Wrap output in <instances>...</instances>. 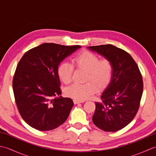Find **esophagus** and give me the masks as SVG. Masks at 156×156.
I'll return each instance as SVG.
<instances>
[{"instance_id": "34e87169", "label": "esophagus", "mask_w": 156, "mask_h": 156, "mask_svg": "<svg viewBox=\"0 0 156 156\" xmlns=\"http://www.w3.org/2000/svg\"><path fill=\"white\" fill-rule=\"evenodd\" d=\"M82 102H84V101H78V100H74V103L76 104H78V103H82Z\"/></svg>"}]
</instances>
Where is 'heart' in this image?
<instances>
[{"instance_id":"1","label":"heart","mask_w":156,"mask_h":156,"mask_svg":"<svg viewBox=\"0 0 156 156\" xmlns=\"http://www.w3.org/2000/svg\"><path fill=\"white\" fill-rule=\"evenodd\" d=\"M73 64L87 72L85 81L90 82L84 84L75 83L66 88V94L75 100L82 101L88 98L94 93L96 88L98 90L104 88L112 78L113 67L111 61L107 59L99 60L97 55L88 51L78 54L73 59ZM72 72L73 66L68 62H62L58 68L59 77L65 84L71 81Z\"/></svg>"}]
</instances>
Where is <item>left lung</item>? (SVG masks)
<instances>
[{
    "mask_svg": "<svg viewBox=\"0 0 156 156\" xmlns=\"http://www.w3.org/2000/svg\"><path fill=\"white\" fill-rule=\"evenodd\" d=\"M88 49L110 60L113 67L101 101L95 102L92 121L105 131H117L131 122L137 114L144 88L141 74L133 58L120 48L107 44Z\"/></svg>",
    "mask_w": 156,
    "mask_h": 156,
    "instance_id": "obj_1",
    "label": "left lung"
}]
</instances>
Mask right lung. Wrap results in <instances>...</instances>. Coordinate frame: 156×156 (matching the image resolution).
<instances>
[{"mask_svg": "<svg viewBox=\"0 0 156 156\" xmlns=\"http://www.w3.org/2000/svg\"><path fill=\"white\" fill-rule=\"evenodd\" d=\"M80 48L46 43L26 52L19 61L13 92L20 115L31 127L52 130L68 119L74 102L61 96L58 68Z\"/></svg>", "mask_w": 156, "mask_h": 156, "instance_id": "add662e5", "label": "right lung"}]
</instances>
